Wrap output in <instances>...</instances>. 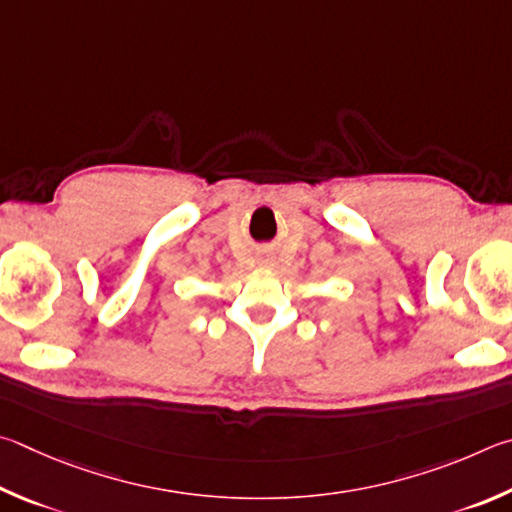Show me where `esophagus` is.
Instances as JSON below:
<instances>
[{"mask_svg":"<svg viewBox=\"0 0 512 512\" xmlns=\"http://www.w3.org/2000/svg\"><path fill=\"white\" fill-rule=\"evenodd\" d=\"M261 265H270V258H261Z\"/></svg>","mask_w":512,"mask_h":512,"instance_id":"esophagus-1","label":"esophagus"}]
</instances>
